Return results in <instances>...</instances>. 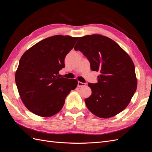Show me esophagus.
<instances>
[{
    "label": "esophagus",
    "instance_id": "obj_1",
    "mask_svg": "<svg viewBox=\"0 0 152 152\" xmlns=\"http://www.w3.org/2000/svg\"><path fill=\"white\" fill-rule=\"evenodd\" d=\"M85 86H86L85 83H83V82H78L77 86L79 87H84Z\"/></svg>",
    "mask_w": 152,
    "mask_h": 152
}]
</instances>
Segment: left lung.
<instances>
[{
  "label": "left lung",
  "instance_id": "8db88e82",
  "mask_svg": "<svg viewBox=\"0 0 152 152\" xmlns=\"http://www.w3.org/2000/svg\"><path fill=\"white\" fill-rule=\"evenodd\" d=\"M99 72L98 82L89 83L92 94L85 99L87 108L100 118L112 117L125 109L137 88L134 65L120 45L99 34L80 37L74 47Z\"/></svg>",
  "mask_w": 152,
  "mask_h": 152
}]
</instances>
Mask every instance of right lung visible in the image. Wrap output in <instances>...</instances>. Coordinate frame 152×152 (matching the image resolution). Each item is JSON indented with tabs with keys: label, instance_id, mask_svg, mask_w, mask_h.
<instances>
[{
	"label": "right lung",
	"instance_id": "obj_1",
	"mask_svg": "<svg viewBox=\"0 0 152 152\" xmlns=\"http://www.w3.org/2000/svg\"><path fill=\"white\" fill-rule=\"evenodd\" d=\"M78 39L68 35L50 37L23 54L15 81L23 103L31 112L44 117L54 115L61 110L71 90L76 88V79L59 77L58 73Z\"/></svg>",
	"mask_w": 152,
	"mask_h": 152
}]
</instances>
